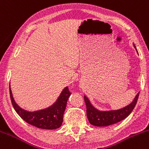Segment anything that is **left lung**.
Wrapping results in <instances>:
<instances>
[{
  "label": "left lung",
  "mask_w": 149,
  "mask_h": 149,
  "mask_svg": "<svg viewBox=\"0 0 149 149\" xmlns=\"http://www.w3.org/2000/svg\"><path fill=\"white\" fill-rule=\"evenodd\" d=\"M139 93L136 95L133 102L128 106L118 110L111 111H99L90 104V101L86 96H84L86 108H87V117L90 124L95 126H108L117 123L126 118L134 109L139 99Z\"/></svg>",
  "instance_id": "left-lung-1"
}]
</instances>
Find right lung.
Masks as SVG:
<instances>
[{
	"instance_id": "add662e5",
	"label": "right lung",
	"mask_w": 149,
	"mask_h": 149,
	"mask_svg": "<svg viewBox=\"0 0 149 149\" xmlns=\"http://www.w3.org/2000/svg\"><path fill=\"white\" fill-rule=\"evenodd\" d=\"M9 91L13 108L18 116L29 124L42 129H56L62 125L64 112L68 98L71 95L68 87H66L64 89L57 100L53 105L44 110L34 112L26 111L18 107L13 100L10 86Z\"/></svg>"
}]
</instances>
